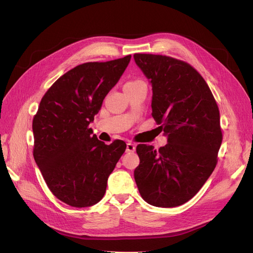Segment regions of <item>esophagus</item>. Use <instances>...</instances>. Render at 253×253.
Wrapping results in <instances>:
<instances>
[{
    "mask_svg": "<svg viewBox=\"0 0 253 253\" xmlns=\"http://www.w3.org/2000/svg\"><path fill=\"white\" fill-rule=\"evenodd\" d=\"M136 150V145L134 144V143H132V142H127L126 143V152H134Z\"/></svg>",
    "mask_w": 253,
    "mask_h": 253,
    "instance_id": "obj_1",
    "label": "esophagus"
}]
</instances>
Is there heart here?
<instances>
[{
	"label": "heart",
	"instance_id": "1",
	"mask_svg": "<svg viewBox=\"0 0 253 253\" xmlns=\"http://www.w3.org/2000/svg\"><path fill=\"white\" fill-rule=\"evenodd\" d=\"M136 82H139V81H131V82H127V83H136Z\"/></svg>",
	"mask_w": 253,
	"mask_h": 253
}]
</instances>
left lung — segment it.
<instances>
[{
	"mask_svg": "<svg viewBox=\"0 0 253 253\" xmlns=\"http://www.w3.org/2000/svg\"><path fill=\"white\" fill-rule=\"evenodd\" d=\"M134 60L152 85V116L168 137L158 151L137 145L136 185L148 204L177 207L201 190L216 166L223 139L218 106L190 64L149 53H135Z\"/></svg>",
	"mask_w": 253,
	"mask_h": 253,
	"instance_id": "1",
	"label": "left lung"
}]
</instances>
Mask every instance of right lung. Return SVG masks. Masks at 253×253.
<instances>
[{
    "label": "right lung",
    "instance_id": "obj_1",
    "mask_svg": "<svg viewBox=\"0 0 253 253\" xmlns=\"http://www.w3.org/2000/svg\"><path fill=\"white\" fill-rule=\"evenodd\" d=\"M131 55L74 67L43 96L33 120L34 158L58 200L76 208L102 200L108 178L126 144L98 140L88 127L116 85Z\"/></svg>",
    "mask_w": 253,
    "mask_h": 253
}]
</instances>
